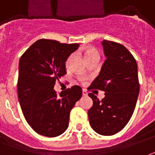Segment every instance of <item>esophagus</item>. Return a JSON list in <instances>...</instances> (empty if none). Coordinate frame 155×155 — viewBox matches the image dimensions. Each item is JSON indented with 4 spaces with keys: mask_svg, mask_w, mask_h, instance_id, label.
<instances>
[{
    "mask_svg": "<svg viewBox=\"0 0 155 155\" xmlns=\"http://www.w3.org/2000/svg\"><path fill=\"white\" fill-rule=\"evenodd\" d=\"M82 94H83V96H87V95H88V93H87L85 90H83V91H82Z\"/></svg>",
    "mask_w": 155,
    "mask_h": 155,
    "instance_id": "1",
    "label": "esophagus"
}]
</instances>
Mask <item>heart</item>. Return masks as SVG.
<instances>
[{
    "instance_id": "heart-1",
    "label": "heart",
    "mask_w": 155,
    "mask_h": 155,
    "mask_svg": "<svg viewBox=\"0 0 155 155\" xmlns=\"http://www.w3.org/2000/svg\"><path fill=\"white\" fill-rule=\"evenodd\" d=\"M84 58L85 60L88 61L89 59H92V58H99V53H98V51L97 49L94 48H88L84 50ZM72 56L69 57L67 61H66V66H68V64L71 61V59Z\"/></svg>"
}]
</instances>
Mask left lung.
Instances as JSON below:
<instances>
[{"instance_id": "8db88e82", "label": "left lung", "mask_w": 155, "mask_h": 155, "mask_svg": "<svg viewBox=\"0 0 155 155\" xmlns=\"http://www.w3.org/2000/svg\"><path fill=\"white\" fill-rule=\"evenodd\" d=\"M107 57L89 89L103 90L102 100L89 93L92 107L88 111L89 124L103 136H113L130 121L140 92L137 64L127 48L117 42H102Z\"/></svg>"}]
</instances>
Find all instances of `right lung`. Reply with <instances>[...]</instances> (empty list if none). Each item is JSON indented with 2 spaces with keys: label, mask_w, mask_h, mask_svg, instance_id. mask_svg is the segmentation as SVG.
Segmentation results:
<instances>
[{
  "label": "right lung",
  "mask_w": 155,
  "mask_h": 155,
  "mask_svg": "<svg viewBox=\"0 0 155 155\" xmlns=\"http://www.w3.org/2000/svg\"><path fill=\"white\" fill-rule=\"evenodd\" d=\"M78 48V43L40 39L20 57L18 98L26 121L38 134L56 137L68 127L70 112L81 98L82 89L74 85L58 95L53 88L66 74L65 63Z\"/></svg>",
  "instance_id": "right-lung-1"
}]
</instances>
